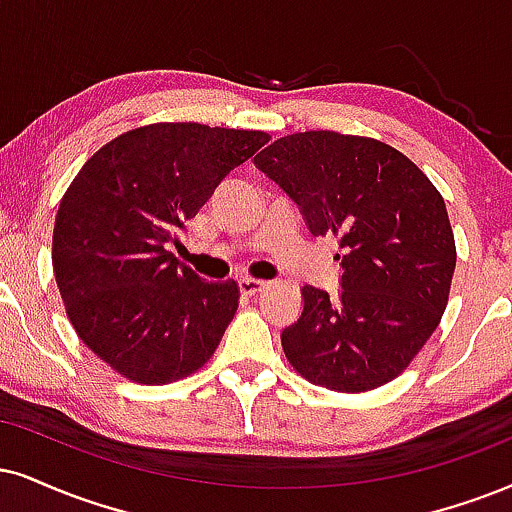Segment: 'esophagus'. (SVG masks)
Instances as JSON below:
<instances>
[{
  "label": "esophagus",
  "instance_id": "1",
  "mask_svg": "<svg viewBox=\"0 0 512 512\" xmlns=\"http://www.w3.org/2000/svg\"><path fill=\"white\" fill-rule=\"evenodd\" d=\"M266 287H268L266 282H263V280H254V277H242V280H239V292L246 294V296L261 294Z\"/></svg>",
  "mask_w": 512,
  "mask_h": 512
}]
</instances>
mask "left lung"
Listing matches in <instances>:
<instances>
[{"label":"left lung","mask_w":512,"mask_h":512,"mask_svg":"<svg viewBox=\"0 0 512 512\" xmlns=\"http://www.w3.org/2000/svg\"><path fill=\"white\" fill-rule=\"evenodd\" d=\"M254 161L313 237L342 246L339 299L306 285L301 318L282 330L289 365L342 394L399 377L449 304L456 239L439 189L399 149L332 130L280 137Z\"/></svg>","instance_id":"obj_1"}]
</instances>
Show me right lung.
<instances>
[{
    "mask_svg": "<svg viewBox=\"0 0 512 512\" xmlns=\"http://www.w3.org/2000/svg\"><path fill=\"white\" fill-rule=\"evenodd\" d=\"M263 130L149 123L106 142L63 194L52 266L82 344L125 380L168 384L208 363L235 318V280L206 282L168 244Z\"/></svg>",
    "mask_w": 512,
    "mask_h": 512,
    "instance_id": "obj_1",
    "label": "right lung"
}]
</instances>
